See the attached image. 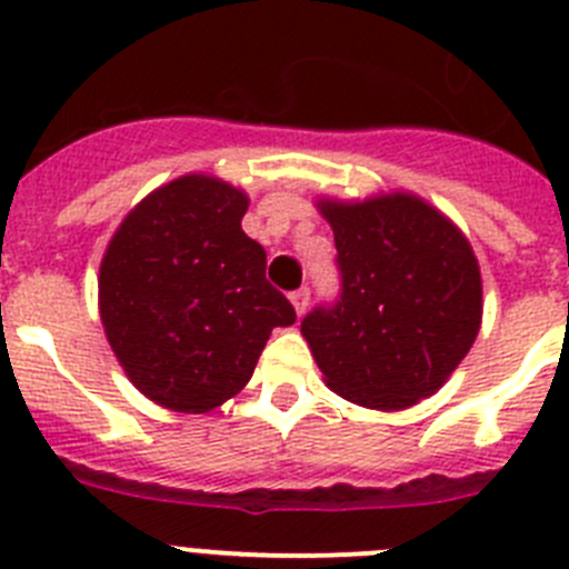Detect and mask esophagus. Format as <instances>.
<instances>
[{
  "label": "esophagus",
  "instance_id": "34e87169",
  "mask_svg": "<svg viewBox=\"0 0 569 569\" xmlns=\"http://www.w3.org/2000/svg\"><path fill=\"white\" fill-rule=\"evenodd\" d=\"M290 305L296 308V313L305 316V310H308V305H310V290L308 288L293 290V293H290Z\"/></svg>",
  "mask_w": 569,
  "mask_h": 569
}]
</instances>
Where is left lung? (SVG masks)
<instances>
[{"label": "left lung", "mask_w": 569, "mask_h": 569, "mask_svg": "<svg viewBox=\"0 0 569 569\" xmlns=\"http://www.w3.org/2000/svg\"><path fill=\"white\" fill-rule=\"evenodd\" d=\"M341 293L301 319V336L341 399L405 410L433 396L481 328L479 261L445 213L413 193L321 199Z\"/></svg>", "instance_id": "left-lung-1"}]
</instances>
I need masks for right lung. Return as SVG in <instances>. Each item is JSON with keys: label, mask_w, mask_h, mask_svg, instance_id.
I'll return each instance as SVG.
<instances>
[{"label": "right lung", "mask_w": 569, "mask_h": 569, "mask_svg": "<svg viewBox=\"0 0 569 569\" xmlns=\"http://www.w3.org/2000/svg\"><path fill=\"white\" fill-rule=\"evenodd\" d=\"M248 196L190 173L136 204L104 250L99 316L139 393L208 413L248 385L273 328L296 310L264 279L268 253L241 230Z\"/></svg>", "instance_id": "right-lung-1"}]
</instances>
